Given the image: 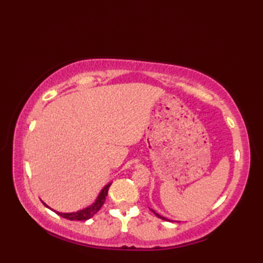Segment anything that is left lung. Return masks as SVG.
I'll list each match as a JSON object with an SVG mask.
<instances>
[{"mask_svg": "<svg viewBox=\"0 0 263 263\" xmlns=\"http://www.w3.org/2000/svg\"><path fill=\"white\" fill-rule=\"evenodd\" d=\"M153 211H154V210H153ZM154 214H155L156 216H157L158 218H160V219H164V220H166V218H165V217H163V216H160V215H158V214H157V212H155V211H154Z\"/></svg>", "mask_w": 263, "mask_h": 263, "instance_id": "1", "label": "left lung"}]
</instances>
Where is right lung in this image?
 <instances>
[{
    "label": "right lung",
    "mask_w": 263,
    "mask_h": 263,
    "mask_svg": "<svg viewBox=\"0 0 263 263\" xmlns=\"http://www.w3.org/2000/svg\"><path fill=\"white\" fill-rule=\"evenodd\" d=\"M109 186H110V184H107V185H106L102 190V192H100L98 199L96 200V202H95L92 205L88 206V208L80 210V211H77V212H72V214H62V212H57V214L60 215L61 217L65 218V219H69V220H87V219H89V218H91L92 216L96 215L97 212L100 210V208L103 206V204L105 203V200H106V197H107Z\"/></svg>",
    "instance_id": "obj_1"
}]
</instances>
